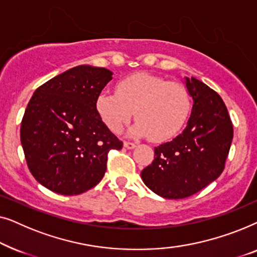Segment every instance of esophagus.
<instances>
[{
  "mask_svg": "<svg viewBox=\"0 0 257 257\" xmlns=\"http://www.w3.org/2000/svg\"><path fill=\"white\" fill-rule=\"evenodd\" d=\"M124 146H125L127 150H133L137 145H136L135 143H131V142H124Z\"/></svg>",
  "mask_w": 257,
  "mask_h": 257,
  "instance_id": "esophagus-1",
  "label": "esophagus"
}]
</instances>
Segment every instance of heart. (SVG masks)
Here are the masks:
<instances>
[{"label":"heart","instance_id":"1","mask_svg":"<svg viewBox=\"0 0 257 257\" xmlns=\"http://www.w3.org/2000/svg\"><path fill=\"white\" fill-rule=\"evenodd\" d=\"M96 108L112 132H120L135 114L138 121L131 128L133 136H149L153 142H164L184 125L191 110V97L180 83L137 72L119 80L117 92L101 91Z\"/></svg>","mask_w":257,"mask_h":257}]
</instances>
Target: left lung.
Here are the masks:
<instances>
[{"mask_svg": "<svg viewBox=\"0 0 257 257\" xmlns=\"http://www.w3.org/2000/svg\"><path fill=\"white\" fill-rule=\"evenodd\" d=\"M186 86L194 101L187 126L172 142L154 147V160L142 172L147 187L165 199L188 198L216 180L233 140L222 98L193 77Z\"/></svg>", "mask_w": 257, "mask_h": 257, "instance_id": "left-lung-1", "label": "left lung"}]
</instances>
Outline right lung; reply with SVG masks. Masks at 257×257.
I'll return each mask as SVG.
<instances>
[{
  "label": "right lung",
  "mask_w": 257,
  "mask_h": 257,
  "mask_svg": "<svg viewBox=\"0 0 257 257\" xmlns=\"http://www.w3.org/2000/svg\"><path fill=\"white\" fill-rule=\"evenodd\" d=\"M111 79L110 70L79 65L37 87L28 103L21 143L31 174L50 191H89L103 179L108 152L122 147L96 108Z\"/></svg>",
  "instance_id": "obj_1"
}]
</instances>
